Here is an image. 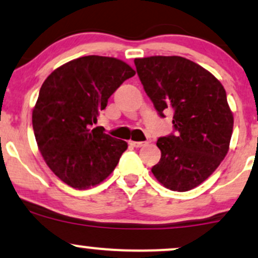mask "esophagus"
<instances>
[{
	"instance_id": "1",
	"label": "esophagus",
	"mask_w": 258,
	"mask_h": 258,
	"mask_svg": "<svg viewBox=\"0 0 258 258\" xmlns=\"http://www.w3.org/2000/svg\"><path fill=\"white\" fill-rule=\"evenodd\" d=\"M130 144H131L132 147H135V148H142V147H146L147 146V142H133V141H131L130 142Z\"/></svg>"
}]
</instances>
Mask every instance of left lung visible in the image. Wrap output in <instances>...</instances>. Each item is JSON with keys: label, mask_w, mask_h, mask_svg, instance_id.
<instances>
[{"label": "left lung", "mask_w": 258, "mask_h": 258, "mask_svg": "<svg viewBox=\"0 0 258 258\" xmlns=\"http://www.w3.org/2000/svg\"><path fill=\"white\" fill-rule=\"evenodd\" d=\"M144 91L159 115L173 110L176 136L161 137L152 172L162 185L186 191L209 178L229 150L233 114L226 90L211 73L178 55L135 59Z\"/></svg>", "instance_id": "left-lung-1"}]
</instances>
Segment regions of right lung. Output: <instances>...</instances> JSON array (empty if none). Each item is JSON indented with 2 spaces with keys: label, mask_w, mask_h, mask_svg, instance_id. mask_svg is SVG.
Returning a JSON list of instances; mask_svg holds the SVG:
<instances>
[{
  "label": "right lung",
  "mask_w": 258,
  "mask_h": 258,
  "mask_svg": "<svg viewBox=\"0 0 258 258\" xmlns=\"http://www.w3.org/2000/svg\"><path fill=\"white\" fill-rule=\"evenodd\" d=\"M135 74L120 59L86 55L44 80L32 110V128L43 160L68 185H97L116 167L127 143L92 126L109 97Z\"/></svg>",
  "instance_id": "1"
}]
</instances>
